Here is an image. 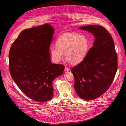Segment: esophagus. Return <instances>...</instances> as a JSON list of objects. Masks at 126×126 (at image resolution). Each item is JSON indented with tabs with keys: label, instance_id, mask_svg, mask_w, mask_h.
<instances>
[{
	"label": "esophagus",
	"instance_id": "obj_1",
	"mask_svg": "<svg viewBox=\"0 0 126 126\" xmlns=\"http://www.w3.org/2000/svg\"><path fill=\"white\" fill-rule=\"evenodd\" d=\"M69 70H70V68H68L67 67H65V72H68Z\"/></svg>",
	"mask_w": 126,
	"mask_h": 126
}]
</instances>
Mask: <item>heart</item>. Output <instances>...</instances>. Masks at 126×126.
Here are the masks:
<instances>
[{
  "label": "heart",
  "mask_w": 126,
  "mask_h": 126,
  "mask_svg": "<svg viewBox=\"0 0 126 126\" xmlns=\"http://www.w3.org/2000/svg\"><path fill=\"white\" fill-rule=\"evenodd\" d=\"M55 45L56 47L51 46L49 48L53 61L60 62L64 54L66 60L73 65L78 64L84 59L90 47L89 40L85 35L74 32L60 35Z\"/></svg>",
  "instance_id": "b5f03b06"
}]
</instances>
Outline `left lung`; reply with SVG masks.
<instances>
[{"label":"left lung","instance_id":"left-lung-1","mask_svg":"<svg viewBox=\"0 0 126 126\" xmlns=\"http://www.w3.org/2000/svg\"><path fill=\"white\" fill-rule=\"evenodd\" d=\"M79 29L92 34L95 40L84 59L71 69L74 87L80 98L92 100L111 86L117 70V55L111 35L103 27L90 25Z\"/></svg>","mask_w":126,"mask_h":126}]
</instances>
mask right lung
<instances>
[{
  "label": "right lung",
  "mask_w": 126,
  "mask_h": 126,
  "mask_svg": "<svg viewBox=\"0 0 126 126\" xmlns=\"http://www.w3.org/2000/svg\"><path fill=\"white\" fill-rule=\"evenodd\" d=\"M54 29L45 23L22 31L9 53L11 76L31 99L45 102L53 96L52 82L61 75L65 66L52 64L49 48Z\"/></svg>",
  "instance_id": "add662e5"
}]
</instances>
